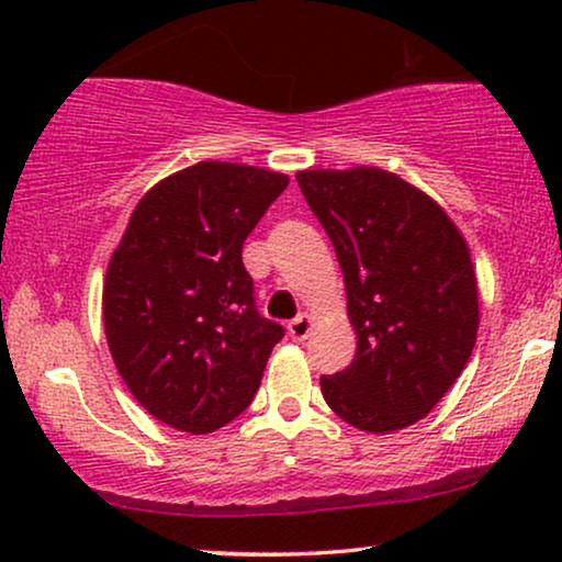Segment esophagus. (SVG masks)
Wrapping results in <instances>:
<instances>
[{
    "instance_id": "esophagus-1",
    "label": "esophagus",
    "mask_w": 562,
    "mask_h": 562,
    "mask_svg": "<svg viewBox=\"0 0 562 562\" xmlns=\"http://www.w3.org/2000/svg\"><path fill=\"white\" fill-rule=\"evenodd\" d=\"M312 327H314V322H312L310 314H299L296 319L289 322L291 340H299V342L306 340V337H310V333H312Z\"/></svg>"
}]
</instances>
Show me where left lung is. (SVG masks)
Listing matches in <instances>:
<instances>
[{"label": "left lung", "instance_id": "1", "mask_svg": "<svg viewBox=\"0 0 562 562\" xmlns=\"http://www.w3.org/2000/svg\"><path fill=\"white\" fill-rule=\"evenodd\" d=\"M296 181L335 245L358 335L356 360L322 375V396L366 432L409 427L475 345L479 286L463 235L425 191L381 168H317Z\"/></svg>", "mask_w": 562, "mask_h": 562}]
</instances>
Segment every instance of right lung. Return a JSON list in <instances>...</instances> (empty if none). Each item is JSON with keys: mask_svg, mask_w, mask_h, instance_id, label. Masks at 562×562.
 Instances as JSON below:
<instances>
[{"mask_svg": "<svg viewBox=\"0 0 562 562\" xmlns=\"http://www.w3.org/2000/svg\"><path fill=\"white\" fill-rule=\"evenodd\" d=\"M289 176L202 160L156 183L104 279L114 366L153 417L206 435L248 409L283 337L260 317L243 243Z\"/></svg>", "mask_w": 562, "mask_h": 562, "instance_id": "1", "label": "right lung"}]
</instances>
